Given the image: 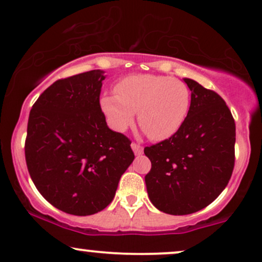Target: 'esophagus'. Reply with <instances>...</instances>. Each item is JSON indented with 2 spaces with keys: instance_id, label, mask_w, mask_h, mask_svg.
Masks as SVG:
<instances>
[{
  "instance_id": "esophagus-1",
  "label": "esophagus",
  "mask_w": 262,
  "mask_h": 262,
  "mask_svg": "<svg viewBox=\"0 0 262 262\" xmlns=\"http://www.w3.org/2000/svg\"><path fill=\"white\" fill-rule=\"evenodd\" d=\"M131 148H132V150H134L135 155H136V156H141L143 153L142 146H140V144H137V143H135V142L131 143Z\"/></svg>"
}]
</instances>
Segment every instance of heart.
I'll return each mask as SVG.
<instances>
[{
  "label": "heart",
  "instance_id": "heart-1",
  "mask_svg": "<svg viewBox=\"0 0 262 262\" xmlns=\"http://www.w3.org/2000/svg\"><path fill=\"white\" fill-rule=\"evenodd\" d=\"M100 109L113 130L124 132L135 121L156 141L171 137L185 121L190 91L180 79L165 76L134 75L116 85V94H104Z\"/></svg>",
  "mask_w": 262,
  "mask_h": 262
}]
</instances>
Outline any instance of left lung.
<instances>
[{
    "instance_id": "1",
    "label": "left lung",
    "mask_w": 262,
    "mask_h": 262,
    "mask_svg": "<svg viewBox=\"0 0 262 262\" xmlns=\"http://www.w3.org/2000/svg\"><path fill=\"white\" fill-rule=\"evenodd\" d=\"M189 113L171 137L144 148L152 163L144 177L148 198L174 216L198 212L226 189L234 169L235 122L221 95L184 78Z\"/></svg>"
}]
</instances>
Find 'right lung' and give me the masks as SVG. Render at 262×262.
Here are the masks:
<instances>
[{
    "label": "right lung",
    "mask_w": 262,
    "mask_h": 262,
    "mask_svg": "<svg viewBox=\"0 0 262 262\" xmlns=\"http://www.w3.org/2000/svg\"><path fill=\"white\" fill-rule=\"evenodd\" d=\"M104 79L100 70L58 79L40 94L28 120L24 150L34 185L75 216L104 210L135 158L131 141L106 125L99 104Z\"/></svg>",
    "instance_id": "right-lung-1"
}]
</instances>
